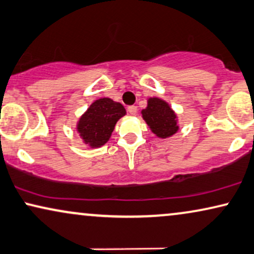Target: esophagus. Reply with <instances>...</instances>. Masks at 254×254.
I'll return each mask as SVG.
<instances>
[{"label": "esophagus", "mask_w": 254, "mask_h": 254, "mask_svg": "<svg viewBox=\"0 0 254 254\" xmlns=\"http://www.w3.org/2000/svg\"><path fill=\"white\" fill-rule=\"evenodd\" d=\"M127 111H128V113L131 114V115H136V113H137V107L134 106V105H133V106H128Z\"/></svg>", "instance_id": "esophagus-1"}]
</instances>
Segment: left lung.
Wrapping results in <instances>:
<instances>
[{
	"label": "left lung",
	"mask_w": 254,
	"mask_h": 254,
	"mask_svg": "<svg viewBox=\"0 0 254 254\" xmlns=\"http://www.w3.org/2000/svg\"><path fill=\"white\" fill-rule=\"evenodd\" d=\"M142 119L160 139H168L180 129L179 117L163 99L153 97L147 99V106L141 111Z\"/></svg>",
	"instance_id": "8db88e82"
}]
</instances>
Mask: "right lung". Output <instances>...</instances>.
Segmentation results:
<instances>
[{
    "mask_svg": "<svg viewBox=\"0 0 254 254\" xmlns=\"http://www.w3.org/2000/svg\"><path fill=\"white\" fill-rule=\"evenodd\" d=\"M124 115L126 110L120 103L111 98L97 99L79 118L75 130L85 144L100 148L111 139L115 125Z\"/></svg>",
    "mask_w": 254,
    "mask_h": 254,
    "instance_id": "obj_1",
    "label": "right lung"
}]
</instances>
